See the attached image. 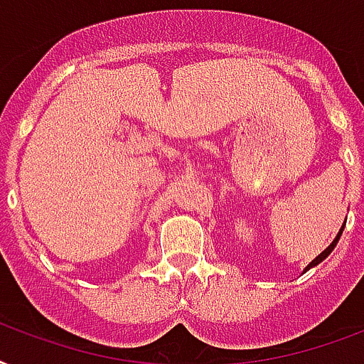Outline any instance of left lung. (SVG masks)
I'll list each match as a JSON object with an SVG mask.
<instances>
[{
	"label": "left lung",
	"mask_w": 364,
	"mask_h": 364,
	"mask_svg": "<svg viewBox=\"0 0 364 364\" xmlns=\"http://www.w3.org/2000/svg\"><path fill=\"white\" fill-rule=\"evenodd\" d=\"M343 226H346V224H343ZM343 226H342V228H340V232H338V235H336V237H334V241H332V243H331V245H328V247H326V249H325V250H323V252H321V255H319V256H317V258H314V260H311V262H309V264H308V266H306V267H304V273H306V272H308V269H311V267H315V266H319V264H321V262H323V260H325V258H326V256H328V255H331V252H332V250H334V247H336V245H338V241H340V237H342V232H343Z\"/></svg>",
	"instance_id": "left-lung-1"
}]
</instances>
